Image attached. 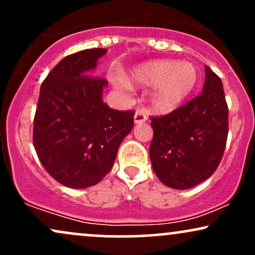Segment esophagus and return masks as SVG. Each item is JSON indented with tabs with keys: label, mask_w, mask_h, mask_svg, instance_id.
<instances>
[{
	"label": "esophagus",
	"mask_w": 255,
	"mask_h": 255,
	"mask_svg": "<svg viewBox=\"0 0 255 255\" xmlns=\"http://www.w3.org/2000/svg\"><path fill=\"white\" fill-rule=\"evenodd\" d=\"M146 120H147V115L145 114V111L141 109H137L135 111V115H134V122H135V124H142Z\"/></svg>",
	"instance_id": "34e87169"
}]
</instances>
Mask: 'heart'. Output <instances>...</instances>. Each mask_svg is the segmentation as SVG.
Masks as SVG:
<instances>
[{
  "label": "heart",
  "instance_id": "1",
  "mask_svg": "<svg viewBox=\"0 0 255 255\" xmlns=\"http://www.w3.org/2000/svg\"><path fill=\"white\" fill-rule=\"evenodd\" d=\"M198 69L192 62L160 60L136 67L131 78L137 84L158 86L153 97L157 109L169 111L188 97L198 84Z\"/></svg>",
  "mask_w": 255,
  "mask_h": 255
}]
</instances>
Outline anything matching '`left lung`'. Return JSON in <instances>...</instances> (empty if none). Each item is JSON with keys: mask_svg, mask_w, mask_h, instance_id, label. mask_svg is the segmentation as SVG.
<instances>
[{"mask_svg": "<svg viewBox=\"0 0 255 255\" xmlns=\"http://www.w3.org/2000/svg\"><path fill=\"white\" fill-rule=\"evenodd\" d=\"M229 109L221 78L205 67L200 95L170 114L151 116L152 168L165 186L188 189L218 168L227 145Z\"/></svg>", "mask_w": 255, "mask_h": 255, "instance_id": "obj_1", "label": "left lung"}]
</instances>
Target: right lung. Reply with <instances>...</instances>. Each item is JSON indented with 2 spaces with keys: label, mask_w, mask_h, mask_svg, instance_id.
<instances>
[{
  "label": "right lung",
  "mask_w": 255,
  "mask_h": 255,
  "mask_svg": "<svg viewBox=\"0 0 255 255\" xmlns=\"http://www.w3.org/2000/svg\"><path fill=\"white\" fill-rule=\"evenodd\" d=\"M107 49H86L61 60L40 86L33 146L51 177L71 188L97 184L115 162L134 125V110L102 101L104 78L90 73Z\"/></svg>",
  "instance_id": "1"
}]
</instances>
